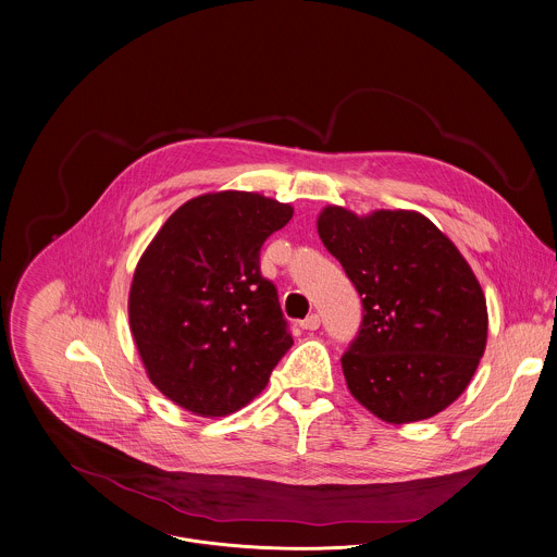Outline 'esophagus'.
I'll use <instances>...</instances> for the list:
<instances>
[{"label": "esophagus", "instance_id": "obj_1", "mask_svg": "<svg viewBox=\"0 0 557 557\" xmlns=\"http://www.w3.org/2000/svg\"><path fill=\"white\" fill-rule=\"evenodd\" d=\"M320 326V315L318 313H309L306 320H301V329L306 331H315Z\"/></svg>", "mask_w": 557, "mask_h": 557}]
</instances>
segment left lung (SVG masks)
Instances as JSON below:
<instances>
[{
  "label": "left lung",
  "mask_w": 557,
  "mask_h": 557,
  "mask_svg": "<svg viewBox=\"0 0 557 557\" xmlns=\"http://www.w3.org/2000/svg\"><path fill=\"white\" fill-rule=\"evenodd\" d=\"M318 235L355 284L363 320L342 357L355 399L386 423L450 406L487 344V304L470 264L417 211L359 218L324 207Z\"/></svg>",
  "instance_id": "8db88e82"
}]
</instances>
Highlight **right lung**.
<instances>
[{
	"mask_svg": "<svg viewBox=\"0 0 557 557\" xmlns=\"http://www.w3.org/2000/svg\"><path fill=\"white\" fill-rule=\"evenodd\" d=\"M290 218V205L253 191L202 194L140 256L129 331L149 380L177 406L237 412L290 350L277 288L260 273L262 244Z\"/></svg>",
	"mask_w": 557,
	"mask_h": 557,
	"instance_id": "obj_1",
	"label": "right lung"
}]
</instances>
